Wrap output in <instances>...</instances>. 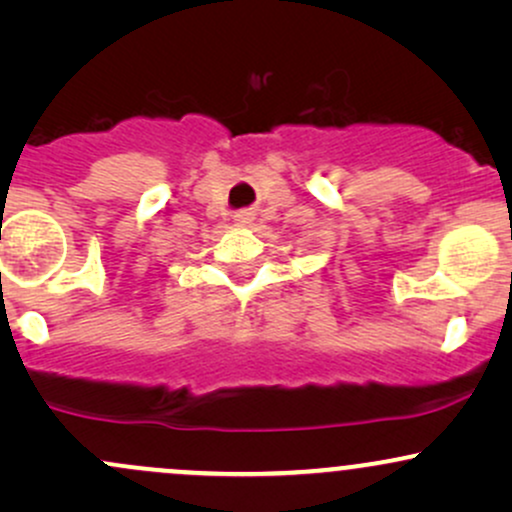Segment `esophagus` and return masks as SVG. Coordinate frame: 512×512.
I'll use <instances>...</instances> for the list:
<instances>
[{"instance_id": "obj_1", "label": "esophagus", "mask_w": 512, "mask_h": 512, "mask_svg": "<svg viewBox=\"0 0 512 512\" xmlns=\"http://www.w3.org/2000/svg\"><path fill=\"white\" fill-rule=\"evenodd\" d=\"M233 221H236L238 226H250V223L255 221V214H252L250 209H243V211H238L236 216H233Z\"/></svg>"}]
</instances>
